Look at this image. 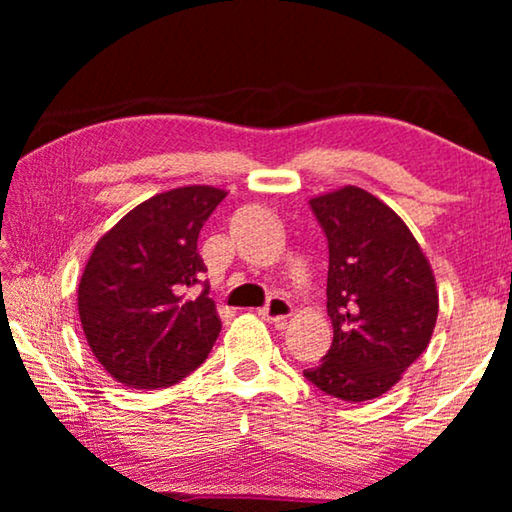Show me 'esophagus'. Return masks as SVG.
<instances>
[{
	"label": "esophagus",
	"mask_w": 512,
	"mask_h": 512,
	"mask_svg": "<svg viewBox=\"0 0 512 512\" xmlns=\"http://www.w3.org/2000/svg\"><path fill=\"white\" fill-rule=\"evenodd\" d=\"M291 312H293V307H291L289 300L279 298V296L270 298L268 305L258 310V314H261V319L270 321V324H284V321L291 317Z\"/></svg>",
	"instance_id": "34e87169"
}]
</instances>
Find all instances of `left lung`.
I'll use <instances>...</instances> for the list:
<instances>
[{
	"instance_id": "1",
	"label": "left lung",
	"mask_w": 512,
	"mask_h": 512,
	"mask_svg": "<svg viewBox=\"0 0 512 512\" xmlns=\"http://www.w3.org/2000/svg\"><path fill=\"white\" fill-rule=\"evenodd\" d=\"M310 207L328 240L333 345L303 375L340 401H370L387 394L429 347L436 277L410 228L373 193L345 186L317 195Z\"/></svg>"
}]
</instances>
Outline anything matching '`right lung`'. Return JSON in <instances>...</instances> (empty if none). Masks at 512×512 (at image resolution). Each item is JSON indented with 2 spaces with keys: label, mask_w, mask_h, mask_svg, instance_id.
I'll use <instances>...</instances> for the list:
<instances>
[{
  "label": "right lung",
  "mask_w": 512,
  "mask_h": 512,
  "mask_svg": "<svg viewBox=\"0 0 512 512\" xmlns=\"http://www.w3.org/2000/svg\"><path fill=\"white\" fill-rule=\"evenodd\" d=\"M226 198L214 186H181L130 209L100 237L79 282V317L90 352L130 389L172 387L212 352L221 331L198 235Z\"/></svg>",
  "instance_id": "add662e5"
}]
</instances>
